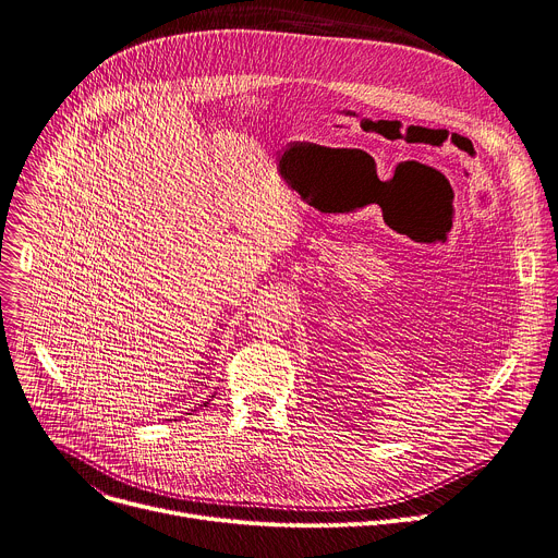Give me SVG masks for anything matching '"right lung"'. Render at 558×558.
Here are the masks:
<instances>
[{"instance_id":"obj_1","label":"right lung","mask_w":558,"mask_h":558,"mask_svg":"<svg viewBox=\"0 0 558 558\" xmlns=\"http://www.w3.org/2000/svg\"><path fill=\"white\" fill-rule=\"evenodd\" d=\"M205 404H207V402H205Z\"/></svg>"}]
</instances>
